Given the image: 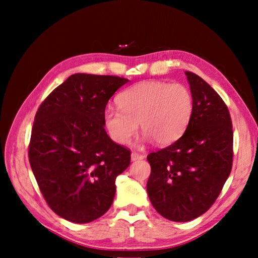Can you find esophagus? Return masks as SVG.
Segmentation results:
<instances>
[{
    "label": "esophagus",
    "instance_id": "esophagus-1",
    "mask_svg": "<svg viewBox=\"0 0 258 258\" xmlns=\"http://www.w3.org/2000/svg\"><path fill=\"white\" fill-rule=\"evenodd\" d=\"M143 157H145V156L140 155V154H138V152H132V155H131V159H132L133 161L134 160H140V159H143Z\"/></svg>",
    "mask_w": 258,
    "mask_h": 258
}]
</instances>
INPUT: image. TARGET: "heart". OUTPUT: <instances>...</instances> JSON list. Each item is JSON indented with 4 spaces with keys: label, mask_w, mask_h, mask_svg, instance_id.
I'll list each match as a JSON object with an SVG mask.
<instances>
[{
    "label": "heart",
    "mask_w": 258,
    "mask_h": 258,
    "mask_svg": "<svg viewBox=\"0 0 258 258\" xmlns=\"http://www.w3.org/2000/svg\"><path fill=\"white\" fill-rule=\"evenodd\" d=\"M119 109L107 108L103 124L113 141L126 145L138 130L143 140L168 146L184 133L194 112V97L181 83L149 80L127 87L117 97Z\"/></svg>",
    "instance_id": "1"
}]
</instances>
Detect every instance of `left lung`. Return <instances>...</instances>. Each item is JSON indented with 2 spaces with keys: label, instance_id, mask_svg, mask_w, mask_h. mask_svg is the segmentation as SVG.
<instances>
[{
  "label": "left lung",
  "instance_id": "left-lung-1",
  "mask_svg": "<svg viewBox=\"0 0 258 258\" xmlns=\"http://www.w3.org/2000/svg\"><path fill=\"white\" fill-rule=\"evenodd\" d=\"M194 112L184 134L148 155L147 191L161 216L187 222L203 215L220 196L232 168L233 131L229 109L202 77L185 72Z\"/></svg>",
  "mask_w": 258,
  "mask_h": 258
}]
</instances>
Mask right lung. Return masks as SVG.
I'll list each match as a JSON object with an SVG mask.
<instances>
[{
  "label": "right lung",
  "mask_w": 258,
  "mask_h": 258,
  "mask_svg": "<svg viewBox=\"0 0 258 258\" xmlns=\"http://www.w3.org/2000/svg\"><path fill=\"white\" fill-rule=\"evenodd\" d=\"M128 80L75 74L47 95L35 115L28 157L45 202L74 223L102 216L113 202L116 177L131 151L104 130L103 112Z\"/></svg>",
  "instance_id": "obj_1"
}]
</instances>
